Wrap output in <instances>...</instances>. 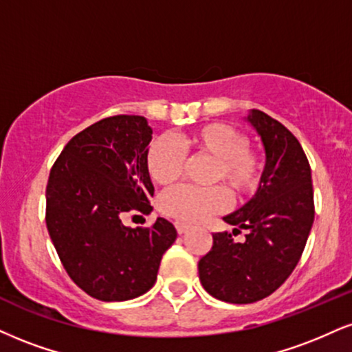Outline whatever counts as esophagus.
Instances as JSON below:
<instances>
[{
  "mask_svg": "<svg viewBox=\"0 0 352 352\" xmlns=\"http://www.w3.org/2000/svg\"><path fill=\"white\" fill-rule=\"evenodd\" d=\"M175 230H177V232H179V234H184V232H187L190 230V226H188V224H185V223L177 221L175 223Z\"/></svg>",
  "mask_w": 352,
  "mask_h": 352,
  "instance_id": "1",
  "label": "esophagus"
}]
</instances>
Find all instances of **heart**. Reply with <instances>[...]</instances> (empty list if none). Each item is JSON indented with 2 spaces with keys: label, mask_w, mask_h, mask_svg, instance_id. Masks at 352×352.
Segmentation results:
<instances>
[{
  "label": "heart",
  "mask_w": 352,
  "mask_h": 352,
  "mask_svg": "<svg viewBox=\"0 0 352 352\" xmlns=\"http://www.w3.org/2000/svg\"><path fill=\"white\" fill-rule=\"evenodd\" d=\"M185 155L213 159L208 184L218 185L208 188L184 185L165 193L159 210L180 223H198L219 213L230 203V195L234 200H245L262 184L264 155L249 146V138L243 131L228 122L203 124L179 135L175 142L167 138L155 139L146 154L151 180L160 187L175 184L184 173Z\"/></svg>",
  "instance_id": "obj_1"
}]
</instances>
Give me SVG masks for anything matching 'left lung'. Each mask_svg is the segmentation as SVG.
Masks as SVG:
<instances>
[{
  "mask_svg": "<svg viewBox=\"0 0 352 352\" xmlns=\"http://www.w3.org/2000/svg\"><path fill=\"white\" fill-rule=\"evenodd\" d=\"M248 120L265 147L264 177L248 205L224 221L248 231L236 243L228 231L214 232L213 245L198 261L203 289L228 303H254L274 294L302 257L313 219L311 168L302 144L282 122L254 109Z\"/></svg>",
  "mask_w": 352,
  "mask_h": 352,
  "instance_id": "1",
  "label": "left lung"
}]
</instances>
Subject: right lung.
I'll return each mask as SVG.
<instances>
[{
    "label": "right lung",
    "instance_id": "1",
    "mask_svg": "<svg viewBox=\"0 0 352 352\" xmlns=\"http://www.w3.org/2000/svg\"><path fill=\"white\" fill-rule=\"evenodd\" d=\"M152 129L144 116L118 114L80 131L55 160L45 190V224L63 269L90 297L124 302L152 289L164 252L177 239L170 221H121L151 213L146 168Z\"/></svg>",
    "mask_w": 352,
    "mask_h": 352
}]
</instances>
